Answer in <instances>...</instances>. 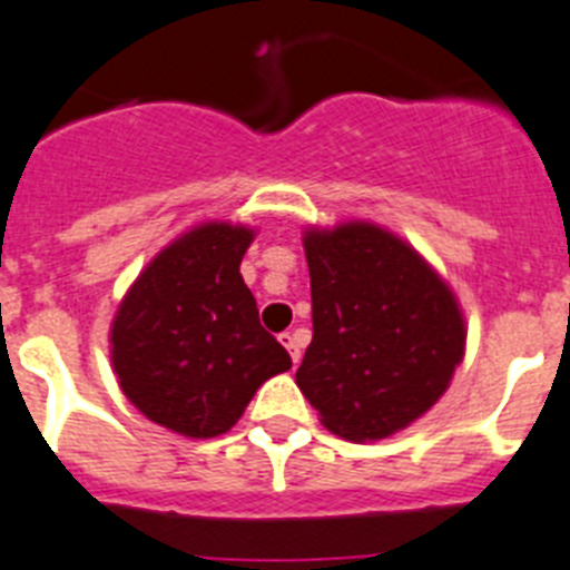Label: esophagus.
Instances as JSON below:
<instances>
[{
	"instance_id": "34e87169",
	"label": "esophagus",
	"mask_w": 570,
	"mask_h": 570,
	"mask_svg": "<svg viewBox=\"0 0 570 570\" xmlns=\"http://www.w3.org/2000/svg\"><path fill=\"white\" fill-rule=\"evenodd\" d=\"M277 338H281V344H284L286 351H289V356H293L295 365H298V362H301V344H298V338H295L293 333H281V336H277Z\"/></svg>"
}]
</instances>
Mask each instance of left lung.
Listing matches in <instances>:
<instances>
[{
    "instance_id": "obj_1",
    "label": "left lung",
    "mask_w": 570,
    "mask_h": 570,
    "mask_svg": "<svg viewBox=\"0 0 570 570\" xmlns=\"http://www.w3.org/2000/svg\"><path fill=\"white\" fill-rule=\"evenodd\" d=\"M313 342L295 382L322 423L382 440L432 409L463 358L455 295L423 257L371 223L307 232Z\"/></svg>"
}]
</instances>
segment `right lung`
Returning <instances> with one entry per match:
<instances>
[{
    "label": "right lung",
    "instance_id": "add662e5",
    "mask_svg": "<svg viewBox=\"0 0 570 570\" xmlns=\"http://www.w3.org/2000/svg\"><path fill=\"white\" fill-rule=\"evenodd\" d=\"M255 234L205 223L156 255L112 322V365L145 417L188 438L228 432L263 382L293 367L261 327L240 261Z\"/></svg>",
    "mask_w": 570,
    "mask_h": 570
}]
</instances>
